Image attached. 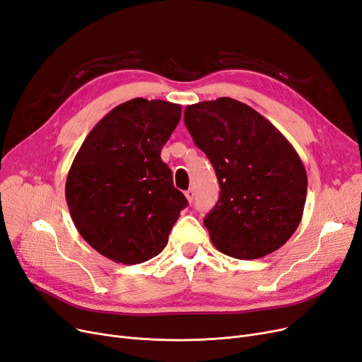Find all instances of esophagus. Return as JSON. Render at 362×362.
<instances>
[{
    "mask_svg": "<svg viewBox=\"0 0 362 362\" xmlns=\"http://www.w3.org/2000/svg\"><path fill=\"white\" fill-rule=\"evenodd\" d=\"M185 197H186V199H187V201L192 202V199H194V197H195V191H194V187H191V189H187V191L185 192Z\"/></svg>",
    "mask_w": 362,
    "mask_h": 362,
    "instance_id": "obj_1",
    "label": "esophagus"
}]
</instances>
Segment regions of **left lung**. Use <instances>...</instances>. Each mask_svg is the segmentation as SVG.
<instances>
[{
	"label": "left lung",
	"mask_w": 362,
	"mask_h": 362,
	"mask_svg": "<svg viewBox=\"0 0 362 362\" xmlns=\"http://www.w3.org/2000/svg\"><path fill=\"white\" fill-rule=\"evenodd\" d=\"M185 124L220 185L218 201L204 218L214 247L253 260L284 245L300 223L308 191L293 145L253 107L230 98L186 106Z\"/></svg>",
	"instance_id": "8db88e82"
}]
</instances>
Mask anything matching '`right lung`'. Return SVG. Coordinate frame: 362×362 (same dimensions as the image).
I'll list each match as a JSON object with an SVG mask.
<instances>
[{"mask_svg": "<svg viewBox=\"0 0 362 362\" xmlns=\"http://www.w3.org/2000/svg\"><path fill=\"white\" fill-rule=\"evenodd\" d=\"M180 115V105L132 99L94 125L76 152L66 202L75 228L102 256L137 264L167 245L187 206L160 156Z\"/></svg>", "mask_w": 362, "mask_h": 362, "instance_id": "right-lung-1", "label": "right lung"}]
</instances>
